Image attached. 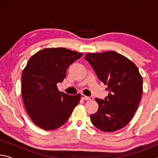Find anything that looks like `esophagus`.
I'll use <instances>...</instances> for the list:
<instances>
[{"instance_id":"obj_1","label":"esophagus","mask_w":158,"mask_h":158,"mask_svg":"<svg viewBox=\"0 0 158 158\" xmlns=\"http://www.w3.org/2000/svg\"><path fill=\"white\" fill-rule=\"evenodd\" d=\"M81 99H83V100H91L93 99V97H92V96H90V97H87V96L84 95V94H81Z\"/></svg>"}]
</instances>
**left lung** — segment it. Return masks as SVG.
Here are the masks:
<instances>
[{"label": "left lung", "instance_id": "1", "mask_svg": "<svg viewBox=\"0 0 158 158\" xmlns=\"http://www.w3.org/2000/svg\"><path fill=\"white\" fill-rule=\"evenodd\" d=\"M85 59L109 90L105 100L95 98L99 108L90 115L92 123L103 132L121 129L132 119L142 95L143 79L137 67L113 51L87 53Z\"/></svg>", "mask_w": 158, "mask_h": 158}]
</instances>
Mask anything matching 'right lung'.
Instances as JSON below:
<instances>
[{
    "mask_svg": "<svg viewBox=\"0 0 158 158\" xmlns=\"http://www.w3.org/2000/svg\"><path fill=\"white\" fill-rule=\"evenodd\" d=\"M83 56L65 48L44 49L28 60L21 79L24 106L35 124L52 130L65 124L81 95H69L58 91L68 67Z\"/></svg>",
    "mask_w": 158,
    "mask_h": 158,
    "instance_id": "add662e5",
    "label": "right lung"
}]
</instances>
